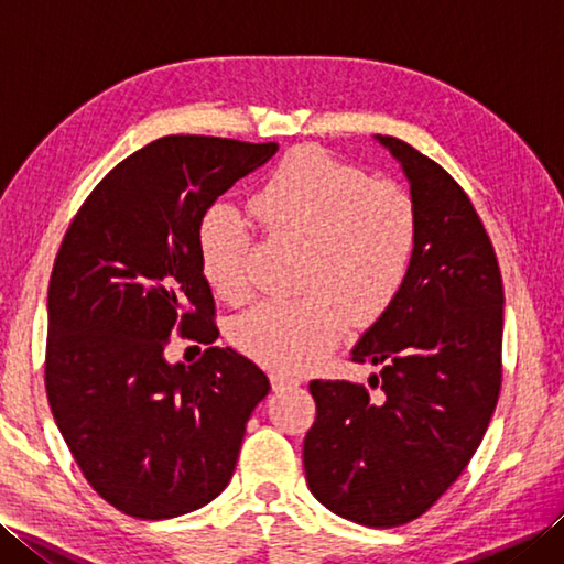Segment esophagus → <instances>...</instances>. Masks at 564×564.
I'll return each mask as SVG.
<instances>
[{"mask_svg": "<svg viewBox=\"0 0 564 564\" xmlns=\"http://www.w3.org/2000/svg\"><path fill=\"white\" fill-rule=\"evenodd\" d=\"M271 382H273V390H289V388H293V386H297V382H301V378H295V376H291V373H271Z\"/></svg>", "mask_w": 564, "mask_h": 564, "instance_id": "esophagus-1", "label": "esophagus"}]
</instances>
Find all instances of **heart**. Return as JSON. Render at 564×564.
Returning a JSON list of instances; mask_svg holds the SVG:
<instances>
[{
    "mask_svg": "<svg viewBox=\"0 0 564 564\" xmlns=\"http://www.w3.org/2000/svg\"><path fill=\"white\" fill-rule=\"evenodd\" d=\"M271 237L303 242L295 301L261 303L237 319L235 341L257 361L301 370L339 341L351 322L380 317L410 275L419 215L410 191L332 154L291 152L249 200ZM198 257L213 291L242 305L251 295L249 230L227 203L198 223Z\"/></svg>",
    "mask_w": 564,
    "mask_h": 564,
    "instance_id": "obj_1",
    "label": "heart"
}]
</instances>
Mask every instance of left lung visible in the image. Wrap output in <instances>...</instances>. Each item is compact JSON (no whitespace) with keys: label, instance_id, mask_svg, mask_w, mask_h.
I'll list each match as a JSON object with an SVG mask.
<instances>
[{"label":"left lung","instance_id":"obj_1","mask_svg":"<svg viewBox=\"0 0 564 564\" xmlns=\"http://www.w3.org/2000/svg\"><path fill=\"white\" fill-rule=\"evenodd\" d=\"M412 184L419 237L400 295L356 344L380 366L368 390L313 380L315 424L303 446L310 492L370 529L422 517L470 463L501 388L505 291L470 196L426 154L380 138Z\"/></svg>","mask_w":564,"mask_h":564}]
</instances>
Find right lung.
Returning a JSON list of instances; mask_svg holds the SVG:
<instances>
[{
	"instance_id": "right-lung-1",
	"label": "right lung",
	"mask_w": 564,
	"mask_h": 564,
	"mask_svg": "<svg viewBox=\"0 0 564 564\" xmlns=\"http://www.w3.org/2000/svg\"><path fill=\"white\" fill-rule=\"evenodd\" d=\"M279 142L164 135L118 162L72 218L47 289L45 392L72 458L128 517H182L235 473L263 370L215 346V301L198 257L213 200ZM206 343L172 367L171 334Z\"/></svg>"
}]
</instances>
